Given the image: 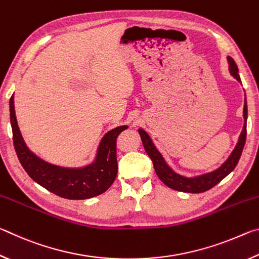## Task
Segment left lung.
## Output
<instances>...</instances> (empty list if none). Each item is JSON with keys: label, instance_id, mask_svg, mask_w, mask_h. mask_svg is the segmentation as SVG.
Here are the masks:
<instances>
[{"label": "left lung", "instance_id": "obj_1", "mask_svg": "<svg viewBox=\"0 0 259 259\" xmlns=\"http://www.w3.org/2000/svg\"><path fill=\"white\" fill-rule=\"evenodd\" d=\"M227 61H229V66H230L229 69H230L231 75L234 78H236L239 82H241V78L239 75V69H238V66H236L235 61L233 60V58H231V57H227ZM247 117H248L247 99L244 98L243 129L241 131L238 144H236V146L234 147L233 152L231 153L229 159L219 166L218 169L213 170L211 172L203 174L195 177H185L177 172H175L174 170L166 164V162L164 161L163 156L161 155V153L156 150L155 145L153 144L151 137L147 135L146 131L143 129H138V131H139L140 138H142L144 148H145L147 155L150 156L151 160L153 161V165H154L155 172L162 183L165 184L166 186L172 188L175 191L185 192V193H202L210 190V188H212L214 185H217L222 179H224L231 171H233V169L235 168L236 164H238L241 153H242V150L244 147L245 137H247Z\"/></svg>", "mask_w": 259, "mask_h": 259}]
</instances>
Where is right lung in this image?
Wrapping results in <instances>:
<instances>
[{
	"label": "right lung",
	"mask_w": 259,
	"mask_h": 259,
	"mask_svg": "<svg viewBox=\"0 0 259 259\" xmlns=\"http://www.w3.org/2000/svg\"><path fill=\"white\" fill-rule=\"evenodd\" d=\"M10 121L14 145L21 165L38 185L69 200H84L106 192L117 175L116 138L128 125L114 128L100 140L93 163L82 168H64L48 163L26 145L16 119L14 95L10 98Z\"/></svg>",
	"instance_id": "right-lung-1"
}]
</instances>
